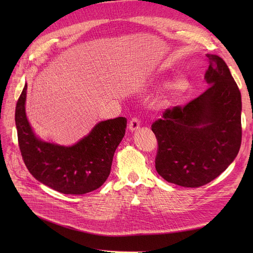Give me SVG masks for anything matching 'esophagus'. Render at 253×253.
Instances as JSON below:
<instances>
[{
  "instance_id": "obj_1",
  "label": "esophagus",
  "mask_w": 253,
  "mask_h": 253,
  "mask_svg": "<svg viewBox=\"0 0 253 253\" xmlns=\"http://www.w3.org/2000/svg\"><path fill=\"white\" fill-rule=\"evenodd\" d=\"M139 125H140L139 120L136 117H133V118L130 120V122H129V129L132 130V131L136 130V129L139 128Z\"/></svg>"
}]
</instances>
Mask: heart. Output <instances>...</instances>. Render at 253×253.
<instances>
[{
	"instance_id": "obj_1",
	"label": "heart",
	"mask_w": 253,
	"mask_h": 253,
	"mask_svg": "<svg viewBox=\"0 0 253 253\" xmlns=\"http://www.w3.org/2000/svg\"><path fill=\"white\" fill-rule=\"evenodd\" d=\"M188 88H189L188 80H185L184 78H178L170 86V93H171V95H173V96L180 95V94H182V93L187 91Z\"/></svg>"
}]
</instances>
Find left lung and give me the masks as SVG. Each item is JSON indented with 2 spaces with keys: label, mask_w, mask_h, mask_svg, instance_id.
Returning a JSON list of instances; mask_svg holds the SVG:
<instances>
[{
  "label": "left lung",
  "mask_w": 253,
  "mask_h": 253,
  "mask_svg": "<svg viewBox=\"0 0 253 253\" xmlns=\"http://www.w3.org/2000/svg\"><path fill=\"white\" fill-rule=\"evenodd\" d=\"M209 87L183 106L167 109L152 125L156 170L165 180L199 188L216 178L239 153L241 93L222 58L207 54Z\"/></svg>",
  "instance_id": "obj_1"
}]
</instances>
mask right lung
<instances>
[{
  "mask_svg": "<svg viewBox=\"0 0 253 253\" xmlns=\"http://www.w3.org/2000/svg\"><path fill=\"white\" fill-rule=\"evenodd\" d=\"M26 88L17 100L15 122L22 160L40 182L62 194L84 195L97 190L109 177L116 149L125 135L127 119L99 122L72 147L36 137L25 115Z\"/></svg>",
  "mask_w": 253,
  "mask_h": 253,
  "instance_id": "obj_1",
  "label": "right lung"
}]
</instances>
